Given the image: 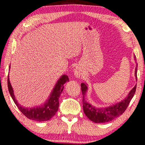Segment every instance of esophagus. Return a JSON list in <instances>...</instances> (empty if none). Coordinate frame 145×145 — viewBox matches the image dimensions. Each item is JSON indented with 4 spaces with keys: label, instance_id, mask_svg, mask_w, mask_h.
<instances>
[{
    "label": "esophagus",
    "instance_id": "34e87169",
    "mask_svg": "<svg viewBox=\"0 0 145 145\" xmlns=\"http://www.w3.org/2000/svg\"><path fill=\"white\" fill-rule=\"evenodd\" d=\"M82 71L80 70V67H76V68L74 69V75L76 76L77 78H80V77L82 76Z\"/></svg>",
    "mask_w": 145,
    "mask_h": 145
}]
</instances>
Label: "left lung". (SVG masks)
Wrapping results in <instances>:
<instances>
[{
	"mask_svg": "<svg viewBox=\"0 0 145 145\" xmlns=\"http://www.w3.org/2000/svg\"><path fill=\"white\" fill-rule=\"evenodd\" d=\"M137 67L135 68V74L136 80H137ZM136 87L137 85L134 86V88L129 93L128 96L121 102H119L116 105H114V106L108 107V108H98L92 106V105L85 101L84 96L86 94L88 88H87L86 84L82 83L81 84V91H82L83 95V110H84L85 115L92 121L98 123H106L112 121L113 120L121 116V115H122L125 111L126 110L131 100V99L134 96L135 93Z\"/></svg>",
	"mask_w": 145,
	"mask_h": 145,
	"instance_id": "1",
	"label": "left lung"
}]
</instances>
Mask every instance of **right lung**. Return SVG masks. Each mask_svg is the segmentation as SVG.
Here are the masks:
<instances>
[{
  "instance_id": "add662e5",
  "label": "right lung",
  "mask_w": 145,
  "mask_h": 145,
  "mask_svg": "<svg viewBox=\"0 0 145 145\" xmlns=\"http://www.w3.org/2000/svg\"><path fill=\"white\" fill-rule=\"evenodd\" d=\"M69 81V76L67 75H63L61 78L57 81L55 88L51 92L50 97L47 102L41 106L33 108H25L20 106L15 99L13 89L12 88L9 80V76H8V88L10 94L16 105L20 111L27 118L31 120L37 121H48L55 116L58 111L59 102V98L61 92L64 88V84Z\"/></svg>"
}]
</instances>
